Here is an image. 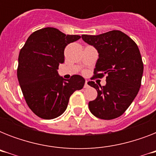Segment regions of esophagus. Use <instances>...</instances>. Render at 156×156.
<instances>
[{"instance_id": "1", "label": "esophagus", "mask_w": 156, "mask_h": 156, "mask_svg": "<svg viewBox=\"0 0 156 156\" xmlns=\"http://www.w3.org/2000/svg\"><path fill=\"white\" fill-rule=\"evenodd\" d=\"M89 87V83H88V81H86L85 82V85H84V87L87 88Z\"/></svg>"}]
</instances>
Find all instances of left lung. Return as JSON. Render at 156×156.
I'll return each mask as SVG.
<instances>
[{
  "instance_id": "1",
  "label": "left lung",
  "mask_w": 156,
  "mask_h": 156,
  "mask_svg": "<svg viewBox=\"0 0 156 156\" xmlns=\"http://www.w3.org/2000/svg\"><path fill=\"white\" fill-rule=\"evenodd\" d=\"M83 40L98 50L99 59L90 79L106 76V85L93 81L96 99L88 107L95 116L112 120L121 116L133 102L141 87L143 62L138 45L121 30H113L99 35H82Z\"/></svg>"
}]
</instances>
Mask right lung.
Returning <instances> with one entry per match:
<instances>
[{
    "label": "right lung",
    "mask_w": 156,
    "mask_h": 156,
    "mask_svg": "<svg viewBox=\"0 0 156 156\" xmlns=\"http://www.w3.org/2000/svg\"><path fill=\"white\" fill-rule=\"evenodd\" d=\"M80 38L45 27L33 32L21 48L18 82L28 107L40 118L50 120L61 116L70 95L84 86L85 80L80 75L64 81L57 73L59 65L65 61L66 47Z\"/></svg>",
    "instance_id": "1"
}]
</instances>
